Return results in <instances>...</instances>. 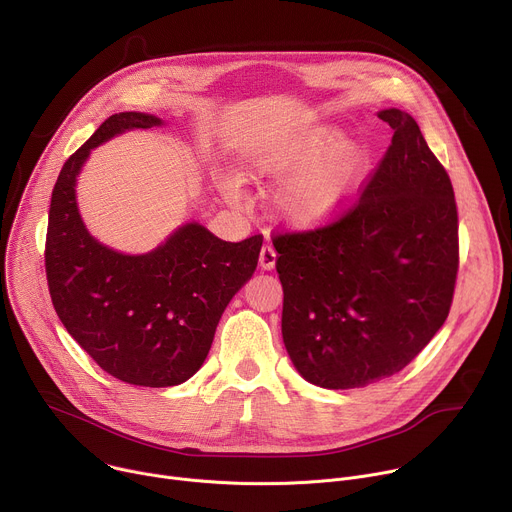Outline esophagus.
<instances>
[{"label": "esophagus", "instance_id": "obj_1", "mask_svg": "<svg viewBox=\"0 0 512 512\" xmlns=\"http://www.w3.org/2000/svg\"><path fill=\"white\" fill-rule=\"evenodd\" d=\"M275 257H277L275 249L269 247V245H263V247H261V253H259V265H261L263 269H273V267H275Z\"/></svg>", "mask_w": 512, "mask_h": 512}]
</instances>
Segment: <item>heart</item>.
Instances as JSON below:
<instances>
[{
    "label": "heart",
    "instance_id": "b5f03b06",
    "mask_svg": "<svg viewBox=\"0 0 512 512\" xmlns=\"http://www.w3.org/2000/svg\"><path fill=\"white\" fill-rule=\"evenodd\" d=\"M341 145V134L320 128L267 161V169L292 183L280 198L282 214L296 226H316L337 218L353 200L367 153L359 145H347L320 164Z\"/></svg>",
    "mask_w": 512,
    "mask_h": 512
}]
</instances>
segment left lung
Segmentation results:
<instances>
[{
  "label": "left lung",
  "instance_id": "obj_1",
  "mask_svg": "<svg viewBox=\"0 0 512 512\" xmlns=\"http://www.w3.org/2000/svg\"><path fill=\"white\" fill-rule=\"evenodd\" d=\"M378 116L394 136L359 198L327 224L271 237L284 343L300 376L320 388L398 374L443 327L453 302L451 179L410 114Z\"/></svg>",
  "mask_w": 512,
  "mask_h": 512
}]
</instances>
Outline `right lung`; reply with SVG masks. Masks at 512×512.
<instances>
[{"mask_svg": "<svg viewBox=\"0 0 512 512\" xmlns=\"http://www.w3.org/2000/svg\"><path fill=\"white\" fill-rule=\"evenodd\" d=\"M159 124L141 112L114 114L65 161L44 245L46 282L67 333L110 376L149 388L177 386L202 367L263 243L261 235L228 243L196 222L147 255H122L89 237L75 202L89 151L128 128Z\"/></svg>", "mask_w": 512, "mask_h": 512, "instance_id": "right-lung-1", "label": "right lung"}]
</instances>
